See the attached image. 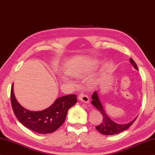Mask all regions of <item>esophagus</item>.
I'll return each instance as SVG.
<instances>
[{
  "label": "esophagus",
  "mask_w": 155,
  "mask_h": 155,
  "mask_svg": "<svg viewBox=\"0 0 155 155\" xmlns=\"http://www.w3.org/2000/svg\"><path fill=\"white\" fill-rule=\"evenodd\" d=\"M78 99L79 100H81V101H82L83 102H85V103H88L89 102V97L84 94H83V93H80L78 95Z\"/></svg>",
  "instance_id": "esophagus-1"
}]
</instances>
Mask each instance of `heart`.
<instances>
[{
	"instance_id": "heart-1",
	"label": "heart",
	"mask_w": 155,
	"mask_h": 155,
	"mask_svg": "<svg viewBox=\"0 0 155 155\" xmlns=\"http://www.w3.org/2000/svg\"><path fill=\"white\" fill-rule=\"evenodd\" d=\"M97 79H90V80H89V85H95L96 83H97Z\"/></svg>"
}]
</instances>
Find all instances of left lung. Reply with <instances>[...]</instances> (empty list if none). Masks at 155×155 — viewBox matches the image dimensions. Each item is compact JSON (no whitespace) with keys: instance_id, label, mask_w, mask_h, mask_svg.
<instances>
[{"instance_id":"8db88e82","label":"left lung","mask_w":155,"mask_h":155,"mask_svg":"<svg viewBox=\"0 0 155 155\" xmlns=\"http://www.w3.org/2000/svg\"><path fill=\"white\" fill-rule=\"evenodd\" d=\"M130 63L132 64L134 67L135 68V69L138 70V68H137L136 62L132 58H130ZM92 99H93V100H92L91 102L92 104H93V105L97 108L100 113H101L103 116L102 122L99 125H98V126L96 127V129H97L99 132L102 134L114 135L123 132L130 127L137 118L136 117L134 120L131 121L130 123L125 124H119L116 123L114 122V121H113L106 115V112L104 111V108L102 107V104L99 100V98L98 97L97 91H94L93 95H92Z\"/></svg>"}]
</instances>
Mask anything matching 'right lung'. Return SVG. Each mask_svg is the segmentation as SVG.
Instances as JSON below:
<instances>
[{"mask_svg":"<svg viewBox=\"0 0 155 155\" xmlns=\"http://www.w3.org/2000/svg\"><path fill=\"white\" fill-rule=\"evenodd\" d=\"M11 88L12 107L17 119L25 127L39 134L55 132L64 123L69 108L77 102L76 94H69L57 98L52 105L40 111H28L17 101Z\"/></svg>","mask_w":155,"mask_h":155,"instance_id":"1","label":"right lung"}]
</instances>
